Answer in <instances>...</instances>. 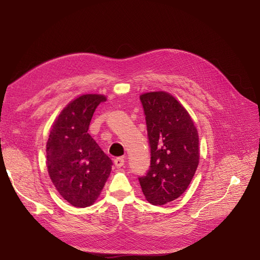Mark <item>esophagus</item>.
<instances>
[{
  "label": "esophagus",
  "instance_id": "1",
  "mask_svg": "<svg viewBox=\"0 0 260 260\" xmlns=\"http://www.w3.org/2000/svg\"><path fill=\"white\" fill-rule=\"evenodd\" d=\"M124 162H125V161H124V158H123V157H118V158H116L115 161H114L116 168H118V169L124 166Z\"/></svg>",
  "mask_w": 260,
  "mask_h": 260
}]
</instances>
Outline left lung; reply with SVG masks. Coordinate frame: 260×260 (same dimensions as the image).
Wrapping results in <instances>:
<instances>
[{"instance_id":"8db88e82","label":"left lung","mask_w":260,"mask_h":260,"mask_svg":"<svg viewBox=\"0 0 260 260\" xmlns=\"http://www.w3.org/2000/svg\"><path fill=\"white\" fill-rule=\"evenodd\" d=\"M151 146V167L139 182L146 200L163 206L180 197L199 163V138L186 109L167 91L140 95Z\"/></svg>"}]
</instances>
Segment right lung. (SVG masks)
<instances>
[{
  "label": "right lung",
  "instance_id": "1",
  "mask_svg": "<svg viewBox=\"0 0 260 260\" xmlns=\"http://www.w3.org/2000/svg\"><path fill=\"white\" fill-rule=\"evenodd\" d=\"M103 94H82L68 103L54 120L46 144V165L59 194L76 208L97 200L113 162L87 133Z\"/></svg>",
  "mask_w": 260,
  "mask_h": 260
}]
</instances>
